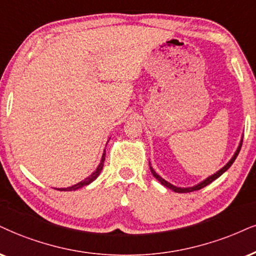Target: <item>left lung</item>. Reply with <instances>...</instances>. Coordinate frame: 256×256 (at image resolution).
I'll return each instance as SVG.
<instances>
[{
	"label": "left lung",
	"instance_id": "left-lung-1",
	"mask_svg": "<svg viewBox=\"0 0 256 256\" xmlns=\"http://www.w3.org/2000/svg\"><path fill=\"white\" fill-rule=\"evenodd\" d=\"M242 141H244V136H242L241 141H240V144H238V150H236L235 154H234V156H232V159L229 160L228 164H226V166H223L222 168L220 170V171H217L216 173H214L212 176H208L206 179H204V180H203V182H200V184H197V185H194V186H191V188H178V186H174V185H172L171 182H166L165 179H162V176H160L159 174H158V173H156V172L154 171V170H153V167H152V166H150V172H152V174H153L154 178H156V180H159L160 182H162V184L164 186H166V188H171L172 191H174V192H178V194H186V192H192V191H197V190H200V188H203L204 186L209 185L210 182H212L214 180H215V179H217V178H218V176H222L223 173H224V172L226 171V170H228L229 167L232 165V162H235L236 156H238V153H240V150H241V146H242Z\"/></svg>",
	"mask_w": 256,
	"mask_h": 256
}]
</instances>
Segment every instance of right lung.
I'll use <instances>...</instances> for the list:
<instances>
[{
  "label": "right lung",
  "instance_id": "1",
  "mask_svg": "<svg viewBox=\"0 0 256 256\" xmlns=\"http://www.w3.org/2000/svg\"><path fill=\"white\" fill-rule=\"evenodd\" d=\"M104 160H106V150H104V152H103V156H102V159H100V165L97 166L96 171L92 172V174H90L89 176H88V178H85L84 180L77 182V184H76V185L68 186V188H58V190H60V191H76V190H78V188H83V186L89 185L90 182H92L94 179H96L97 176H100V171H102V168H103Z\"/></svg>",
  "mask_w": 256,
  "mask_h": 256
}]
</instances>
